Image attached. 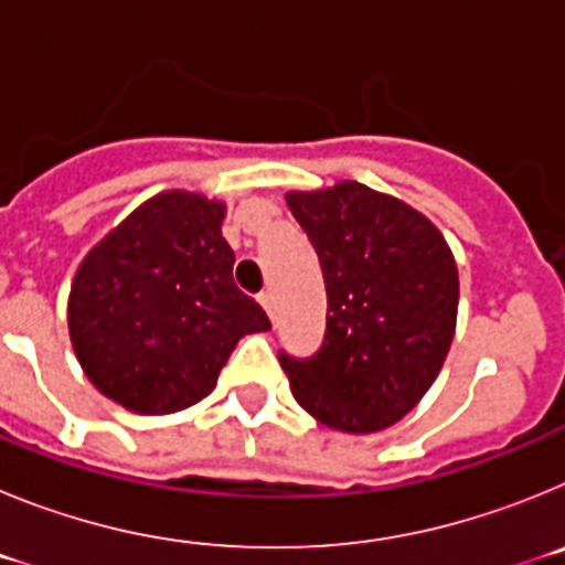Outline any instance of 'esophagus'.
Returning a JSON list of instances; mask_svg holds the SVG:
<instances>
[{
	"label": "esophagus",
	"mask_w": 565,
	"mask_h": 565,
	"mask_svg": "<svg viewBox=\"0 0 565 565\" xmlns=\"http://www.w3.org/2000/svg\"><path fill=\"white\" fill-rule=\"evenodd\" d=\"M257 302H259V306H263V308H266L268 317H274V294H271V291L257 294Z\"/></svg>",
	"instance_id": "esophagus-1"
}]
</instances>
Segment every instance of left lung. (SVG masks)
Masks as SVG:
<instances>
[{
    "label": "left lung",
    "instance_id": "8db88e82",
    "mask_svg": "<svg viewBox=\"0 0 565 565\" xmlns=\"http://www.w3.org/2000/svg\"><path fill=\"white\" fill-rule=\"evenodd\" d=\"M286 201L317 248L328 291L322 348L308 359L279 353L294 398L333 430H384L422 402L450 351V246L416 209L356 181Z\"/></svg>",
    "mask_w": 565,
    "mask_h": 565
}]
</instances>
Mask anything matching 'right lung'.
Returning a JSON list of instances; mask_svg holds the SVG:
<instances>
[{"mask_svg": "<svg viewBox=\"0 0 565 565\" xmlns=\"http://www.w3.org/2000/svg\"><path fill=\"white\" fill-rule=\"evenodd\" d=\"M223 214L203 194H154L78 266L67 302L73 351L127 411L163 416L201 402L234 344L271 328L234 286Z\"/></svg>", "mask_w": 565, "mask_h": 565, "instance_id": "1", "label": "right lung"}]
</instances>
